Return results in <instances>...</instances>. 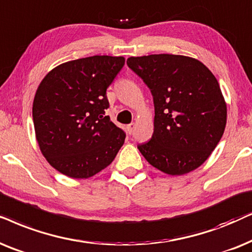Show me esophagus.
I'll use <instances>...</instances> for the list:
<instances>
[{"instance_id":"1","label":"esophagus","mask_w":252,"mask_h":252,"mask_svg":"<svg viewBox=\"0 0 252 252\" xmlns=\"http://www.w3.org/2000/svg\"><path fill=\"white\" fill-rule=\"evenodd\" d=\"M133 129H135V124H133V123L129 124V126H126V132H128L129 135H131L132 131H133Z\"/></svg>"}]
</instances>
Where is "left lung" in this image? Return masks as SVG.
<instances>
[{
    "mask_svg": "<svg viewBox=\"0 0 252 252\" xmlns=\"http://www.w3.org/2000/svg\"><path fill=\"white\" fill-rule=\"evenodd\" d=\"M126 64L151 90L154 131L138 145L147 162L183 175L209 159L223 135L227 106L219 83L198 60L173 54L131 56Z\"/></svg>",
    "mask_w": 252,
    "mask_h": 252,
    "instance_id": "1",
    "label": "left lung"
}]
</instances>
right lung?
<instances>
[{
  "instance_id": "obj_1",
  "label": "right lung",
  "mask_w": 252,
  "mask_h": 252,
  "mask_svg": "<svg viewBox=\"0 0 252 252\" xmlns=\"http://www.w3.org/2000/svg\"><path fill=\"white\" fill-rule=\"evenodd\" d=\"M123 56L95 55L62 63L47 73L33 100L35 138L49 165L72 179H89L115 159L126 133L106 109V91Z\"/></svg>"
}]
</instances>
